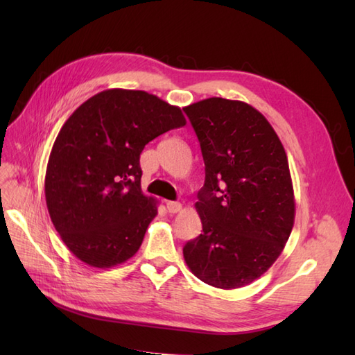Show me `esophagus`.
Segmentation results:
<instances>
[{
  "label": "esophagus",
  "mask_w": 355,
  "mask_h": 355,
  "mask_svg": "<svg viewBox=\"0 0 355 355\" xmlns=\"http://www.w3.org/2000/svg\"><path fill=\"white\" fill-rule=\"evenodd\" d=\"M166 207L168 213H178L182 209V204L178 201H166Z\"/></svg>",
  "instance_id": "34e87169"
}]
</instances>
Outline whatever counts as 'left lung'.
Returning a JSON list of instances; mask_svg holds the SVG:
<instances>
[{
	"instance_id": "1",
	"label": "left lung",
	"mask_w": 355,
	"mask_h": 355,
	"mask_svg": "<svg viewBox=\"0 0 355 355\" xmlns=\"http://www.w3.org/2000/svg\"><path fill=\"white\" fill-rule=\"evenodd\" d=\"M184 111L206 166L196 202L202 234L185 244V262L213 287L247 286L277 261L293 228L286 151L271 124L249 103L210 98Z\"/></svg>"
}]
</instances>
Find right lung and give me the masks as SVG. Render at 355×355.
I'll return each instance as SVG.
<instances>
[{
  "label": "right lung",
  "instance_id": "right-lung-1",
  "mask_svg": "<svg viewBox=\"0 0 355 355\" xmlns=\"http://www.w3.org/2000/svg\"><path fill=\"white\" fill-rule=\"evenodd\" d=\"M187 124L180 108L142 90L110 89L62 125L46 171V202L62 241L94 268L125 262L157 216L141 189L148 142Z\"/></svg>",
  "mask_w": 355,
  "mask_h": 355
}]
</instances>
